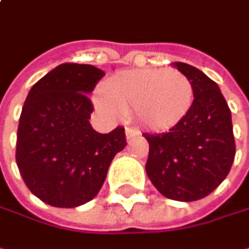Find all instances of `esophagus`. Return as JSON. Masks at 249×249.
Masks as SVG:
<instances>
[{
	"instance_id": "1",
	"label": "esophagus",
	"mask_w": 249,
	"mask_h": 249,
	"mask_svg": "<svg viewBox=\"0 0 249 249\" xmlns=\"http://www.w3.org/2000/svg\"><path fill=\"white\" fill-rule=\"evenodd\" d=\"M141 132H140V129H137V128H131V126H128V128H125V137H126V140H131L132 137H137V135H140Z\"/></svg>"
}]
</instances>
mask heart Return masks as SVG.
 I'll list each match as a JSON object with an SVG mask.
<instances>
[{"label":"heart","instance_id":"b5f03b06","mask_svg":"<svg viewBox=\"0 0 249 249\" xmlns=\"http://www.w3.org/2000/svg\"><path fill=\"white\" fill-rule=\"evenodd\" d=\"M95 101L99 109L111 117L135 112L142 125L169 129L189 112L193 86L177 71H128L108 79L105 90H99Z\"/></svg>","mask_w":249,"mask_h":249}]
</instances>
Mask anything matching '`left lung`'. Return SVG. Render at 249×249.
Returning a JSON list of instances; mask_svg holds the SVG:
<instances>
[{"instance_id": "left-lung-1", "label": "left lung", "mask_w": 249, "mask_h": 249, "mask_svg": "<svg viewBox=\"0 0 249 249\" xmlns=\"http://www.w3.org/2000/svg\"><path fill=\"white\" fill-rule=\"evenodd\" d=\"M193 86V104L167 132H144L150 151L145 172L166 197L193 202L212 193L235 159L231 109L219 86L202 71L173 63Z\"/></svg>"}]
</instances>
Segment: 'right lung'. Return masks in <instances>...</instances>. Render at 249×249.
<instances>
[{
    "label": "right lung",
    "instance_id": "add662e5",
    "mask_svg": "<svg viewBox=\"0 0 249 249\" xmlns=\"http://www.w3.org/2000/svg\"><path fill=\"white\" fill-rule=\"evenodd\" d=\"M105 73L63 63L28 92L17 131L16 160L30 192L54 208H76L101 190L115 154L126 145L123 126L108 134L89 123L88 93Z\"/></svg>",
    "mask_w": 249,
    "mask_h": 249
}]
</instances>
